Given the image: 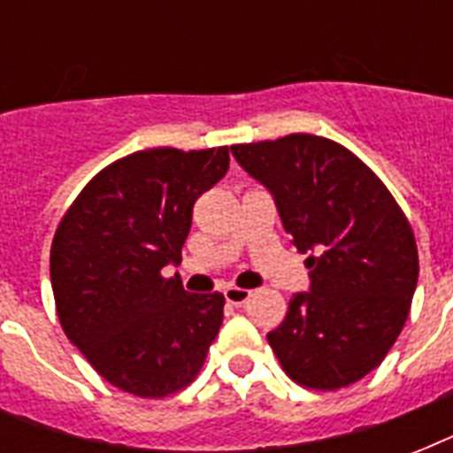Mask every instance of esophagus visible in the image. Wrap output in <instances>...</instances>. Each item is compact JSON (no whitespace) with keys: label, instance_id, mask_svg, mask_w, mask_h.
Masks as SVG:
<instances>
[{"label":"esophagus","instance_id":"obj_1","mask_svg":"<svg viewBox=\"0 0 453 453\" xmlns=\"http://www.w3.org/2000/svg\"><path fill=\"white\" fill-rule=\"evenodd\" d=\"M223 296H226V301L230 303V305H244V303L251 298V291L237 289V287H227V289L223 291Z\"/></svg>","mask_w":453,"mask_h":453}]
</instances>
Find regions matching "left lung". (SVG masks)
Returning a JSON list of instances; mask_svg holds the SVG:
<instances>
[{"mask_svg": "<svg viewBox=\"0 0 453 453\" xmlns=\"http://www.w3.org/2000/svg\"><path fill=\"white\" fill-rule=\"evenodd\" d=\"M230 150L308 254L310 289L294 294L270 348L301 386H350L383 362L407 322L418 282L407 216L379 176L329 138L291 134Z\"/></svg>", "mask_w": 453, "mask_h": 453, "instance_id": "left-lung-1", "label": "left lung"}]
</instances>
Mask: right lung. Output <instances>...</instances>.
Listing matches in <instances>:
<instances>
[{
	"mask_svg": "<svg viewBox=\"0 0 453 453\" xmlns=\"http://www.w3.org/2000/svg\"><path fill=\"white\" fill-rule=\"evenodd\" d=\"M230 166L227 148H152L94 176L51 244L58 319L88 365L124 393L166 397L190 383L223 322V294H188L180 263L192 206Z\"/></svg>",
	"mask_w": 453,
	"mask_h": 453,
	"instance_id": "add662e5",
	"label": "right lung"
}]
</instances>
